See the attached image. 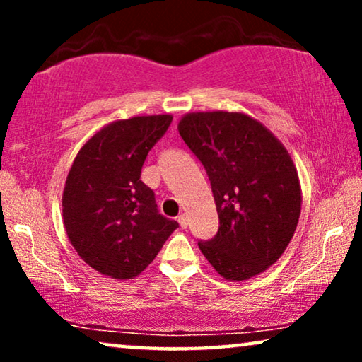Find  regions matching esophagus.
Listing matches in <instances>:
<instances>
[{"mask_svg":"<svg viewBox=\"0 0 362 362\" xmlns=\"http://www.w3.org/2000/svg\"><path fill=\"white\" fill-rule=\"evenodd\" d=\"M177 222H180V226L182 227V229H186V227H187V217L185 214L177 216Z\"/></svg>","mask_w":362,"mask_h":362,"instance_id":"obj_1","label":"esophagus"}]
</instances>
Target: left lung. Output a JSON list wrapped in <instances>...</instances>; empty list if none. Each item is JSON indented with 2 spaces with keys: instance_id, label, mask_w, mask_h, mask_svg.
<instances>
[{
  "instance_id": "1",
  "label": "left lung",
  "mask_w": 362,
  "mask_h": 362,
  "mask_svg": "<svg viewBox=\"0 0 362 362\" xmlns=\"http://www.w3.org/2000/svg\"><path fill=\"white\" fill-rule=\"evenodd\" d=\"M180 135L211 181L219 229L197 240L227 280H247L274 265L295 234L301 191L284 145L244 113H187Z\"/></svg>"
}]
</instances>
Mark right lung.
I'll list each match as a JSON object with an SVG mask.
<instances>
[{
    "label": "right lung",
    "instance_id": "add662e5",
    "mask_svg": "<svg viewBox=\"0 0 362 362\" xmlns=\"http://www.w3.org/2000/svg\"><path fill=\"white\" fill-rule=\"evenodd\" d=\"M171 115L133 117L102 128L78 151L62 196L69 240L100 274L140 275L180 224L158 211L155 192L140 180L148 153Z\"/></svg>",
    "mask_w": 362,
    "mask_h": 362
}]
</instances>
